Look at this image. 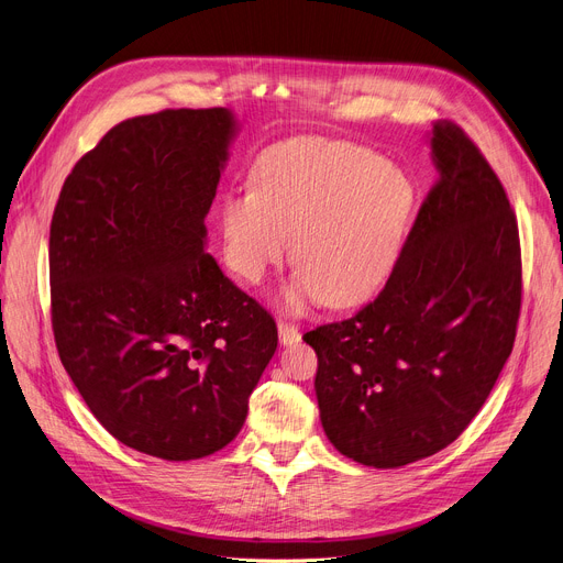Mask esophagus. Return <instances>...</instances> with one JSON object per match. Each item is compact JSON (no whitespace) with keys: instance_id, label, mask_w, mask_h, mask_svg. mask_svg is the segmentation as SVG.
<instances>
[{"instance_id":"obj_1","label":"esophagus","mask_w":563,"mask_h":563,"mask_svg":"<svg viewBox=\"0 0 563 563\" xmlns=\"http://www.w3.org/2000/svg\"><path fill=\"white\" fill-rule=\"evenodd\" d=\"M278 338L283 346H291V344H299L301 342V333L297 327H291V323L280 321L278 323Z\"/></svg>"}]
</instances>
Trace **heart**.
Returning <instances> with one entry per match:
<instances>
[{"instance_id":"1","label":"heart","mask_w":563,"mask_h":563,"mask_svg":"<svg viewBox=\"0 0 563 563\" xmlns=\"http://www.w3.org/2000/svg\"><path fill=\"white\" fill-rule=\"evenodd\" d=\"M416 210L412 177L367 147L287 141L262 155L253 187L221 198L223 257L236 278L257 285L294 246L289 310L358 306L397 269Z\"/></svg>"}]
</instances>
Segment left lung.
<instances>
[{"label":"left lung","mask_w":563,"mask_h":563,"mask_svg":"<svg viewBox=\"0 0 563 563\" xmlns=\"http://www.w3.org/2000/svg\"><path fill=\"white\" fill-rule=\"evenodd\" d=\"M438 185L397 269L356 317L303 335L333 448L399 467L454 442L511 356L520 314V240L497 175L463 130L429 132Z\"/></svg>","instance_id":"obj_1"}]
</instances>
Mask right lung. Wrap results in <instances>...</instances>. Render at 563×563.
Returning a JSON list of instances; mask_svg holds the SVG:
<instances>
[{
    "label": "right lung",
    "mask_w": 563,
    "mask_h": 563,
    "mask_svg": "<svg viewBox=\"0 0 563 563\" xmlns=\"http://www.w3.org/2000/svg\"><path fill=\"white\" fill-rule=\"evenodd\" d=\"M236 134L225 107L130 118L75 164L52 217L58 356L113 438L164 461L223 450L278 346L272 314L205 253Z\"/></svg>",
    "instance_id": "right-lung-1"
}]
</instances>
